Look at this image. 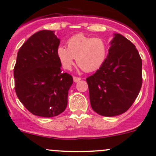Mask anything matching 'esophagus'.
Listing matches in <instances>:
<instances>
[{"instance_id": "obj_1", "label": "esophagus", "mask_w": 156, "mask_h": 156, "mask_svg": "<svg viewBox=\"0 0 156 156\" xmlns=\"http://www.w3.org/2000/svg\"><path fill=\"white\" fill-rule=\"evenodd\" d=\"M73 80L75 82H78V81H79L80 80H81V78H79V77H76V76H74L73 77Z\"/></svg>"}]
</instances>
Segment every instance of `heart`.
<instances>
[{
	"instance_id": "obj_1",
	"label": "heart",
	"mask_w": 156,
	"mask_h": 156,
	"mask_svg": "<svg viewBox=\"0 0 156 156\" xmlns=\"http://www.w3.org/2000/svg\"><path fill=\"white\" fill-rule=\"evenodd\" d=\"M108 44L102 37L83 34L73 35L67 41L66 48L59 47L57 57L66 70H70L76 59L77 65L86 72H94L103 66L108 56Z\"/></svg>"
}]
</instances>
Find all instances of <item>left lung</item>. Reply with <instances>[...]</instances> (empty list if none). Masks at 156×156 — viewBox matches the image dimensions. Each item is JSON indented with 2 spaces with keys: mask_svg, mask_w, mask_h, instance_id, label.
I'll list each match as a JSON object with an SVG mask.
<instances>
[{
  "mask_svg": "<svg viewBox=\"0 0 156 156\" xmlns=\"http://www.w3.org/2000/svg\"><path fill=\"white\" fill-rule=\"evenodd\" d=\"M86 81L94 111L106 117L127 111L143 82L142 59L134 44L122 34H115L106 61Z\"/></svg>",
  "mask_w": 156,
  "mask_h": 156,
  "instance_id": "1",
  "label": "left lung"
}]
</instances>
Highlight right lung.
I'll use <instances>...</instances> for the list:
<instances>
[{
  "label": "right lung",
  "mask_w": 156,
  "mask_h": 156,
  "mask_svg": "<svg viewBox=\"0 0 156 156\" xmlns=\"http://www.w3.org/2000/svg\"><path fill=\"white\" fill-rule=\"evenodd\" d=\"M60 41L53 31L32 34L17 53L13 70L19 100L31 113L54 117L66 109L72 76L62 72L57 57Z\"/></svg>",
  "instance_id": "obj_1"
}]
</instances>
